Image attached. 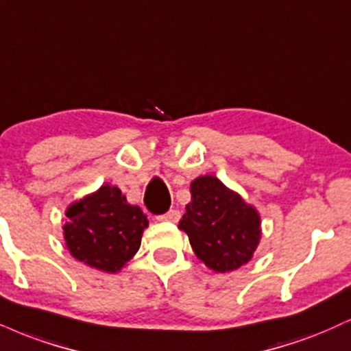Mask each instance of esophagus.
<instances>
[{
  "mask_svg": "<svg viewBox=\"0 0 351 351\" xmlns=\"http://www.w3.org/2000/svg\"><path fill=\"white\" fill-rule=\"evenodd\" d=\"M180 217H181V214H180V210H178V209H170V210H168V213L162 214V216H158L157 219H158V221L178 222V221H180Z\"/></svg>",
  "mask_w": 351,
  "mask_h": 351,
  "instance_id": "esophagus-1",
  "label": "esophagus"
}]
</instances>
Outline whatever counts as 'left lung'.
<instances>
[{"instance_id":"obj_1","label":"left lung","mask_w":351,"mask_h":351,"mask_svg":"<svg viewBox=\"0 0 351 351\" xmlns=\"http://www.w3.org/2000/svg\"><path fill=\"white\" fill-rule=\"evenodd\" d=\"M189 191L191 202L178 227L188 234L197 258L219 273L247 263L260 242L256 210L216 176H199Z\"/></svg>"}]
</instances>
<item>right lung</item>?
I'll return each mask as SVG.
<instances>
[{
    "label": "right lung",
    "instance_id": "obj_1",
    "mask_svg": "<svg viewBox=\"0 0 351 351\" xmlns=\"http://www.w3.org/2000/svg\"><path fill=\"white\" fill-rule=\"evenodd\" d=\"M63 235L71 255L106 273H116L141 248L147 216L130 206L121 189L104 184L66 210Z\"/></svg>",
    "mask_w": 351,
    "mask_h": 351
}]
</instances>
